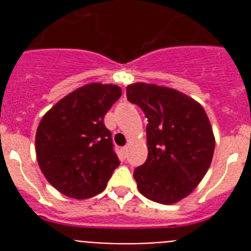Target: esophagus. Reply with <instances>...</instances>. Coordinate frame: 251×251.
I'll list each match as a JSON object with an SVG mask.
<instances>
[{
  "instance_id": "obj_1",
  "label": "esophagus",
  "mask_w": 251,
  "mask_h": 251,
  "mask_svg": "<svg viewBox=\"0 0 251 251\" xmlns=\"http://www.w3.org/2000/svg\"><path fill=\"white\" fill-rule=\"evenodd\" d=\"M122 152H123V154H127V152H128V147H127V146L122 148Z\"/></svg>"
}]
</instances>
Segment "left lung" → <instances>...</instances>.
I'll return each instance as SVG.
<instances>
[{
	"mask_svg": "<svg viewBox=\"0 0 251 251\" xmlns=\"http://www.w3.org/2000/svg\"><path fill=\"white\" fill-rule=\"evenodd\" d=\"M127 99L141 108L147 124V161L134 170L139 192L172 205L191 194L211 165L215 137L199 101L172 88L136 83Z\"/></svg>",
	"mask_w": 251,
	"mask_h": 251,
	"instance_id": "1",
	"label": "left lung"
}]
</instances>
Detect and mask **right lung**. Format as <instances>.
Instances as JSON below:
<instances>
[{
    "instance_id": "right-lung-1",
    "label": "right lung",
    "mask_w": 251,
    "mask_h": 251,
    "mask_svg": "<svg viewBox=\"0 0 251 251\" xmlns=\"http://www.w3.org/2000/svg\"><path fill=\"white\" fill-rule=\"evenodd\" d=\"M114 84L92 83L60 99L36 130V157L49 182L84 200L100 194L119 166L104 115L121 98Z\"/></svg>"
}]
</instances>
